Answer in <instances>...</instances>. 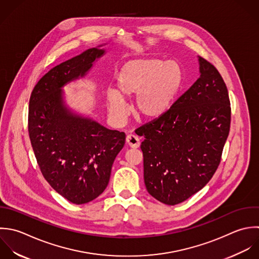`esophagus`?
Instances as JSON below:
<instances>
[{
	"label": "esophagus",
	"mask_w": 259,
	"mask_h": 259,
	"mask_svg": "<svg viewBox=\"0 0 259 259\" xmlns=\"http://www.w3.org/2000/svg\"><path fill=\"white\" fill-rule=\"evenodd\" d=\"M126 142H127V144H128L130 147H132V148H138L139 145H140V140H139V138H138L136 135H134V134H129V135H127V137H126Z\"/></svg>",
	"instance_id": "34e87169"
}]
</instances>
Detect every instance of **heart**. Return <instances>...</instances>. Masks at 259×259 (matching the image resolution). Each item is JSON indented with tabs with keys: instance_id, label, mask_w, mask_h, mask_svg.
Segmentation results:
<instances>
[{
	"instance_id": "obj_1",
	"label": "heart",
	"mask_w": 259,
	"mask_h": 259,
	"mask_svg": "<svg viewBox=\"0 0 259 259\" xmlns=\"http://www.w3.org/2000/svg\"><path fill=\"white\" fill-rule=\"evenodd\" d=\"M184 80V69L176 60L159 57L134 59L120 69L117 90L109 88L106 100L112 117L122 120L128 113L124 98L134 96L135 113L153 120L164 115L172 106Z\"/></svg>"
}]
</instances>
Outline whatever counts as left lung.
Segmentation results:
<instances>
[{"mask_svg": "<svg viewBox=\"0 0 259 259\" xmlns=\"http://www.w3.org/2000/svg\"><path fill=\"white\" fill-rule=\"evenodd\" d=\"M201 75L161 117L137 128L144 183L174 206L202 190L216 172L230 131L228 90L218 69L199 57Z\"/></svg>", "mask_w": 259, "mask_h": 259, "instance_id": "obj_1", "label": "left lung"}]
</instances>
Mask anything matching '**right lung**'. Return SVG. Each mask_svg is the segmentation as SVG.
<instances>
[{
    "label": "right lung",
    "instance_id": "1",
    "mask_svg": "<svg viewBox=\"0 0 259 259\" xmlns=\"http://www.w3.org/2000/svg\"><path fill=\"white\" fill-rule=\"evenodd\" d=\"M104 53L91 48L54 66L39 79L29 100L28 132L40 170L53 190L75 205L105 191L126 139L124 132L71 113L62 99L61 88L83 76Z\"/></svg>",
    "mask_w": 259,
    "mask_h": 259
}]
</instances>
